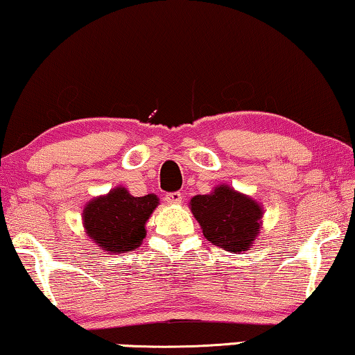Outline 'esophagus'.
<instances>
[{
    "label": "esophagus",
    "instance_id": "esophagus-1",
    "mask_svg": "<svg viewBox=\"0 0 355 355\" xmlns=\"http://www.w3.org/2000/svg\"><path fill=\"white\" fill-rule=\"evenodd\" d=\"M165 202H166L168 205H179V203L182 202V193H181V192H171V193H166Z\"/></svg>",
    "mask_w": 355,
    "mask_h": 355
}]
</instances>
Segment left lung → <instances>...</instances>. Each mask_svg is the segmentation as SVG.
I'll list each match as a JSON object with an SVG mask.
<instances>
[{
  "instance_id": "8db88e82",
  "label": "left lung",
  "mask_w": 355,
  "mask_h": 355,
  "mask_svg": "<svg viewBox=\"0 0 355 355\" xmlns=\"http://www.w3.org/2000/svg\"><path fill=\"white\" fill-rule=\"evenodd\" d=\"M189 208L205 239L229 253L248 251L263 229V205L227 184L216 186L211 193L195 195Z\"/></svg>"
}]
</instances>
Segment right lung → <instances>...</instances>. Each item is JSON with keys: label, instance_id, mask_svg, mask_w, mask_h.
I'll use <instances>...</instances> for the list:
<instances>
[{"label": "right lung", "instance_id": "add662e5", "mask_svg": "<svg viewBox=\"0 0 355 355\" xmlns=\"http://www.w3.org/2000/svg\"><path fill=\"white\" fill-rule=\"evenodd\" d=\"M158 205L155 193L135 197L118 186L86 203L81 216L85 232L109 254L132 251L146 239V224Z\"/></svg>", "mask_w": 355, "mask_h": 355}]
</instances>
